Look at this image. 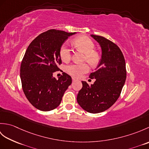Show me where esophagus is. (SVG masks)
Listing matches in <instances>:
<instances>
[{
	"mask_svg": "<svg viewBox=\"0 0 149 149\" xmlns=\"http://www.w3.org/2000/svg\"><path fill=\"white\" fill-rule=\"evenodd\" d=\"M75 81H76V79H75L72 78V82H73V83H74V82H75Z\"/></svg>",
	"mask_w": 149,
	"mask_h": 149,
	"instance_id": "34e87169",
	"label": "esophagus"
}]
</instances>
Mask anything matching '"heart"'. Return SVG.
<instances>
[{"instance_id":"heart-1","label":"heart","mask_w":149,"mask_h":149,"mask_svg":"<svg viewBox=\"0 0 149 149\" xmlns=\"http://www.w3.org/2000/svg\"><path fill=\"white\" fill-rule=\"evenodd\" d=\"M73 44L78 49L85 53L84 60L95 67L97 66L100 60V56L95 49V44L90 38L85 36H81L75 38ZM59 55L63 61L67 62L71 58V50L66 43H63L59 50ZM90 70L87 63L83 64H72L66 67V71L70 75L74 77H79L82 75L86 74Z\"/></svg>"}]
</instances>
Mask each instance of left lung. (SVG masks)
Returning <instances> with one entry per match:
<instances>
[{"label": "left lung", "instance_id": "left-lung-1", "mask_svg": "<svg viewBox=\"0 0 149 149\" xmlns=\"http://www.w3.org/2000/svg\"><path fill=\"white\" fill-rule=\"evenodd\" d=\"M99 43L102 56L95 71L90 78L95 81L90 86L82 81L77 100L84 110L91 113L103 112L115 103L126 79L125 61L119 47L106 38L91 34Z\"/></svg>", "mask_w": 149, "mask_h": 149}]
</instances>
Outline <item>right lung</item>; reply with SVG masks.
Returning <instances> with one entry per match:
<instances>
[{"label":"right lung","instance_id":"obj_1","mask_svg":"<svg viewBox=\"0 0 149 149\" xmlns=\"http://www.w3.org/2000/svg\"><path fill=\"white\" fill-rule=\"evenodd\" d=\"M76 33L50 29L38 36L27 47L20 66L22 89L36 109L49 111L58 107L72 84L66 73L57 80L53 73L61 63L59 50L65 41Z\"/></svg>","mask_w":149,"mask_h":149}]
</instances>
